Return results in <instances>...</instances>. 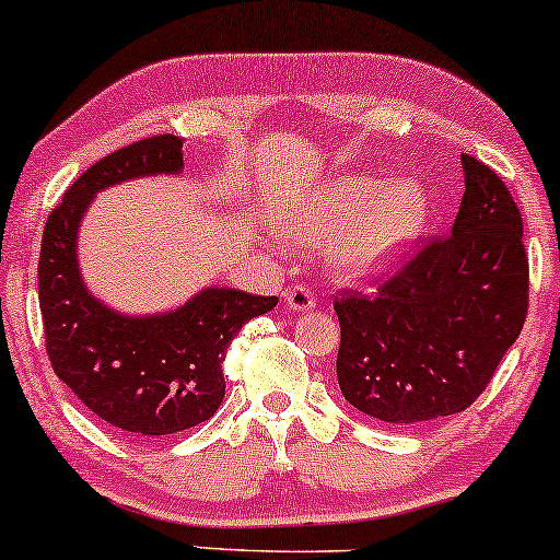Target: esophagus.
<instances>
[{
	"label": "esophagus",
	"mask_w": 560,
	"mask_h": 560,
	"mask_svg": "<svg viewBox=\"0 0 560 560\" xmlns=\"http://www.w3.org/2000/svg\"><path fill=\"white\" fill-rule=\"evenodd\" d=\"M284 296H287V304H289V310H292V313H310V310H315V304H317L315 294L310 292L307 287L287 289Z\"/></svg>",
	"instance_id": "esophagus-1"
}]
</instances>
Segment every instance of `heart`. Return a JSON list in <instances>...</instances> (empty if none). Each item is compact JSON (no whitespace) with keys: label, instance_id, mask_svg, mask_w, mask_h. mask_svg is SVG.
Here are the masks:
<instances>
[{"label":"heart","instance_id":"heart-1","mask_svg":"<svg viewBox=\"0 0 560 560\" xmlns=\"http://www.w3.org/2000/svg\"><path fill=\"white\" fill-rule=\"evenodd\" d=\"M431 198L421 180L387 183L372 173H341L302 190L281 211V228L307 245L330 243V264L362 279L382 273L423 235Z\"/></svg>","mask_w":560,"mask_h":560}]
</instances>
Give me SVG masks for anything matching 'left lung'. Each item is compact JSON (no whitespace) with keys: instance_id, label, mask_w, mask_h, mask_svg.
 I'll list each match as a JSON object with an SVG mask.
<instances>
[{"instance_id":"left-lung-1","label":"left lung","mask_w":560,"mask_h":560,"mask_svg":"<svg viewBox=\"0 0 560 560\" xmlns=\"http://www.w3.org/2000/svg\"><path fill=\"white\" fill-rule=\"evenodd\" d=\"M463 173L452 235L423 245L374 296L346 289L332 302L343 398L395 427L468 408L527 317L520 209L483 162L463 154Z\"/></svg>"}]
</instances>
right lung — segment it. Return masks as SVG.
<instances>
[{"mask_svg": "<svg viewBox=\"0 0 560 560\" xmlns=\"http://www.w3.org/2000/svg\"><path fill=\"white\" fill-rule=\"evenodd\" d=\"M183 139L133 141L82 173L48 214L38 260L46 351L63 385L97 419L137 439L178 434L209 421L224 398V351L276 296L207 287L180 307L126 315L97 300L77 260V232L101 190L150 175H178Z\"/></svg>", "mask_w": 560, "mask_h": 560, "instance_id": "add662e5", "label": "right lung"}]
</instances>
